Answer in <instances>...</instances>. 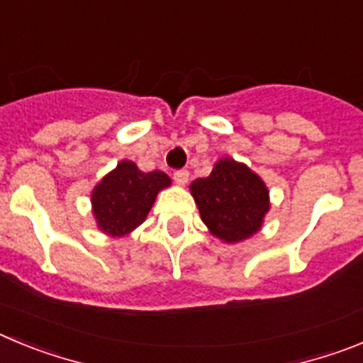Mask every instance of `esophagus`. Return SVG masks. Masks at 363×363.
<instances>
[{
    "mask_svg": "<svg viewBox=\"0 0 363 363\" xmlns=\"http://www.w3.org/2000/svg\"><path fill=\"white\" fill-rule=\"evenodd\" d=\"M174 182L178 185H185L189 182V171H184V169H182V171H176L174 172Z\"/></svg>",
    "mask_w": 363,
    "mask_h": 363,
    "instance_id": "obj_1",
    "label": "esophagus"
}]
</instances>
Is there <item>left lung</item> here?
<instances>
[{
	"instance_id": "left-lung-1",
	"label": "left lung",
	"mask_w": 363,
	"mask_h": 363,
	"mask_svg": "<svg viewBox=\"0 0 363 363\" xmlns=\"http://www.w3.org/2000/svg\"><path fill=\"white\" fill-rule=\"evenodd\" d=\"M189 189L201 221L214 238L225 243H240L255 236L271 209L264 179L251 167L229 156L218 160L213 172L194 179Z\"/></svg>"
}]
</instances>
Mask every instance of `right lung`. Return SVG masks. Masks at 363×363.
<instances>
[{"label": "right lung", "mask_w": 363, "mask_h": 363, "mask_svg": "<svg viewBox=\"0 0 363 363\" xmlns=\"http://www.w3.org/2000/svg\"><path fill=\"white\" fill-rule=\"evenodd\" d=\"M171 184L165 172H143L130 160H121L91 192L96 225L111 238H123L142 225L158 192Z\"/></svg>", "instance_id": "right-lung-1"}]
</instances>
